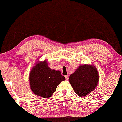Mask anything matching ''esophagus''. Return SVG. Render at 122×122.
<instances>
[{
	"label": "esophagus",
	"mask_w": 122,
	"mask_h": 122,
	"mask_svg": "<svg viewBox=\"0 0 122 122\" xmlns=\"http://www.w3.org/2000/svg\"><path fill=\"white\" fill-rule=\"evenodd\" d=\"M65 79H66V80H68L69 79V75H65Z\"/></svg>",
	"instance_id": "1"
}]
</instances>
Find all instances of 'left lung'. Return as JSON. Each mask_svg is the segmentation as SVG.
<instances>
[{"label":"left lung","mask_w":122,"mask_h":122,"mask_svg":"<svg viewBox=\"0 0 122 122\" xmlns=\"http://www.w3.org/2000/svg\"><path fill=\"white\" fill-rule=\"evenodd\" d=\"M99 81V74L93 65H80L70 75L69 81L79 96L89 95L96 89Z\"/></svg>","instance_id":"obj_1"}]
</instances>
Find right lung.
I'll list each match as a JSON object with an SVG mask.
<instances>
[{"label":"right lung","instance_id":"right-lung-1","mask_svg":"<svg viewBox=\"0 0 122 122\" xmlns=\"http://www.w3.org/2000/svg\"><path fill=\"white\" fill-rule=\"evenodd\" d=\"M29 79L33 93L43 98L50 97L58 85L65 80L59 70L48 67L46 61L35 64L30 73Z\"/></svg>","mask_w":122,"mask_h":122}]
</instances>
